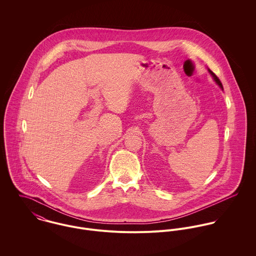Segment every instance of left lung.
<instances>
[{"label": "left lung", "instance_id": "left-lung-1", "mask_svg": "<svg viewBox=\"0 0 256 256\" xmlns=\"http://www.w3.org/2000/svg\"><path fill=\"white\" fill-rule=\"evenodd\" d=\"M208 72H209V73H210V74L212 76V78H213V80H215V82H216V84H217L219 86L220 88L222 90H224V88H222V82H220V80L219 78H218V76H216L215 74L213 73V72H212V71H211L210 69H208Z\"/></svg>", "mask_w": 256, "mask_h": 256}]
</instances>
